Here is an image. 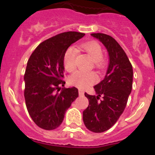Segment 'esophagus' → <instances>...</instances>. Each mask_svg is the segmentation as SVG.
<instances>
[{"mask_svg": "<svg viewBox=\"0 0 155 155\" xmlns=\"http://www.w3.org/2000/svg\"><path fill=\"white\" fill-rule=\"evenodd\" d=\"M84 92L82 91V90H79V95L82 96V95H84Z\"/></svg>", "mask_w": 155, "mask_h": 155, "instance_id": "1", "label": "esophagus"}]
</instances>
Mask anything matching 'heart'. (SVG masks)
<instances>
[{"label": "heart", "instance_id": "1", "mask_svg": "<svg viewBox=\"0 0 155 155\" xmlns=\"http://www.w3.org/2000/svg\"><path fill=\"white\" fill-rule=\"evenodd\" d=\"M82 49L90 57L92 61L97 66L102 65L104 51L102 48L97 43L89 42L81 46ZM77 57V50L74 47L68 48L63 57V65L67 71L71 72L75 69L76 60ZM97 81V76L94 72H86L78 71L74 72L69 78V81L71 84L81 89H85L93 84Z\"/></svg>", "mask_w": 155, "mask_h": 155}]
</instances>
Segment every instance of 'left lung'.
I'll return each mask as SVG.
<instances>
[{
  "mask_svg": "<svg viewBox=\"0 0 155 155\" xmlns=\"http://www.w3.org/2000/svg\"><path fill=\"white\" fill-rule=\"evenodd\" d=\"M91 35L107 49L109 64L104 79L94 87L97 95L84 93L89 106L83 111V121L89 130L102 133L111 128L123 113L132 90L133 71L127 54L114 38L104 33Z\"/></svg>",
  "mask_w": 155,
  "mask_h": 155,
  "instance_id": "obj_1",
  "label": "left lung"
}]
</instances>
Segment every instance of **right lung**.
<instances>
[{
	"label": "right lung",
	"instance_id": "obj_1",
	"mask_svg": "<svg viewBox=\"0 0 155 155\" xmlns=\"http://www.w3.org/2000/svg\"><path fill=\"white\" fill-rule=\"evenodd\" d=\"M84 33L65 32L44 41L35 48L25 73V99L30 116L41 128L51 130L63 122L67 109L79 96L75 87L62 88L63 57Z\"/></svg>",
	"mask_w": 155,
	"mask_h": 155
}]
</instances>
